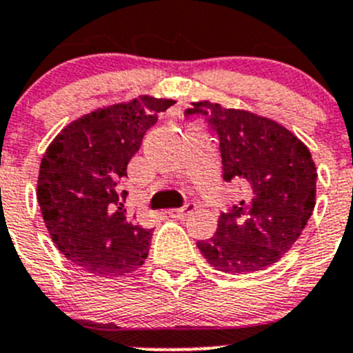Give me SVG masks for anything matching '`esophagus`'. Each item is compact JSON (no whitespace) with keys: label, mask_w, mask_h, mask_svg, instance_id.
Segmentation results:
<instances>
[{"label":"esophagus","mask_w":353,"mask_h":353,"mask_svg":"<svg viewBox=\"0 0 353 353\" xmlns=\"http://www.w3.org/2000/svg\"><path fill=\"white\" fill-rule=\"evenodd\" d=\"M193 210H195V205H193V203H186V205L181 207V209H170L169 216L176 217V219H184V217L190 216Z\"/></svg>","instance_id":"obj_1"}]
</instances>
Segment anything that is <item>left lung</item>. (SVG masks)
I'll return each instance as SVG.
<instances>
[{"label": "left lung", "instance_id": "1", "mask_svg": "<svg viewBox=\"0 0 353 353\" xmlns=\"http://www.w3.org/2000/svg\"><path fill=\"white\" fill-rule=\"evenodd\" d=\"M219 136L223 177L242 184L243 199L223 212L212 239L196 242L219 272L240 275L265 270L294 245L310 219L317 169L310 150L272 118L217 102H193Z\"/></svg>", "mask_w": 353, "mask_h": 353}]
</instances>
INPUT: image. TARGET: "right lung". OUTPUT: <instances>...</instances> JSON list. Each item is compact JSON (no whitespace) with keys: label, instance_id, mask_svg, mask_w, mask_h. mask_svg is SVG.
<instances>
[{"label":"right lung","instance_id":"right-lung-1","mask_svg":"<svg viewBox=\"0 0 353 353\" xmlns=\"http://www.w3.org/2000/svg\"><path fill=\"white\" fill-rule=\"evenodd\" d=\"M176 101L139 95L97 108L59 132L41 158L38 196L59 251L99 276H121L144 265L151 230L125 210L118 183L158 113Z\"/></svg>","mask_w":353,"mask_h":353}]
</instances>
